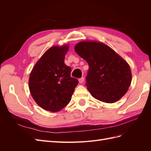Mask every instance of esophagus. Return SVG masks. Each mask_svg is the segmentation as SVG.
Listing matches in <instances>:
<instances>
[{"mask_svg":"<svg viewBox=\"0 0 151 151\" xmlns=\"http://www.w3.org/2000/svg\"><path fill=\"white\" fill-rule=\"evenodd\" d=\"M84 77H81V78H80L79 79V82L80 83H83V82H84Z\"/></svg>","mask_w":151,"mask_h":151,"instance_id":"esophagus-1","label":"esophagus"}]
</instances>
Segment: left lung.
Wrapping results in <instances>:
<instances>
[{"label":"left lung","instance_id":"left-lung-1","mask_svg":"<svg viewBox=\"0 0 151 151\" xmlns=\"http://www.w3.org/2000/svg\"><path fill=\"white\" fill-rule=\"evenodd\" d=\"M74 49L88 63L86 86L94 98L113 103L125 94L131 84L132 72L124 59L100 42H81Z\"/></svg>","mask_w":151,"mask_h":151}]
</instances>
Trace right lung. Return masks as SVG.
I'll list each match as a JSON object with an SVG mask.
<instances>
[{"instance_id":"right-lung-1","label":"right lung","mask_w":151,"mask_h":151,"mask_svg":"<svg viewBox=\"0 0 151 151\" xmlns=\"http://www.w3.org/2000/svg\"><path fill=\"white\" fill-rule=\"evenodd\" d=\"M68 47H53L36 62L29 79L32 97L45 110L56 112L69 103L77 79L70 76L71 68L64 63Z\"/></svg>"}]
</instances>
